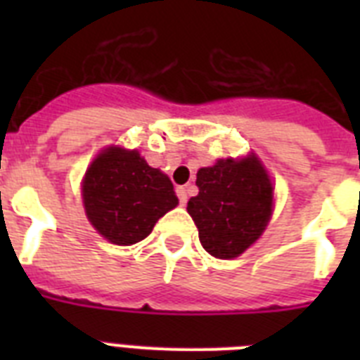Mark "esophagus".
Returning a JSON list of instances; mask_svg holds the SVG:
<instances>
[{
	"instance_id": "1",
	"label": "esophagus",
	"mask_w": 360,
	"mask_h": 360,
	"mask_svg": "<svg viewBox=\"0 0 360 360\" xmlns=\"http://www.w3.org/2000/svg\"><path fill=\"white\" fill-rule=\"evenodd\" d=\"M175 194H177V198H179L181 205H185L186 200H188V196H186V188H185V186H177V188H175Z\"/></svg>"
}]
</instances>
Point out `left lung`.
Returning <instances> with one entry per match:
<instances>
[{
  "mask_svg": "<svg viewBox=\"0 0 360 360\" xmlns=\"http://www.w3.org/2000/svg\"><path fill=\"white\" fill-rule=\"evenodd\" d=\"M196 186L186 211L211 256L231 259L256 243L273 211V185L254 155L200 168Z\"/></svg>",
  "mask_w": 360,
  "mask_h": 360,
  "instance_id": "left-lung-1",
  "label": "left lung"
}]
</instances>
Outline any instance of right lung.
<instances>
[{
  "mask_svg": "<svg viewBox=\"0 0 360 360\" xmlns=\"http://www.w3.org/2000/svg\"><path fill=\"white\" fill-rule=\"evenodd\" d=\"M82 196L89 222L114 245L146 239L179 203L168 175L151 168L138 151L120 147H108L93 160Z\"/></svg>",
  "mask_w": 360,
  "mask_h": 360,
  "instance_id": "1",
  "label": "right lung"
}]
</instances>
